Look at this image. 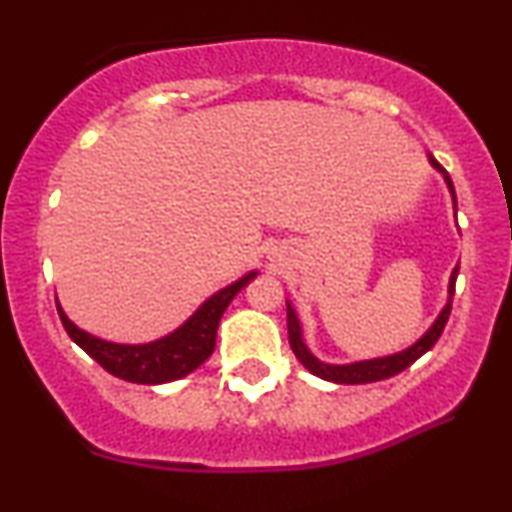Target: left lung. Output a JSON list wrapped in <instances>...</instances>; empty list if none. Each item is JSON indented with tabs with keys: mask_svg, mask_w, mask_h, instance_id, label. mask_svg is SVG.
Returning a JSON list of instances; mask_svg holds the SVG:
<instances>
[{
	"mask_svg": "<svg viewBox=\"0 0 512 512\" xmlns=\"http://www.w3.org/2000/svg\"><path fill=\"white\" fill-rule=\"evenodd\" d=\"M429 164L434 166L436 171L443 176L446 181L448 193L453 197V212H458V200H455V188L451 176L443 166L436 162V159L429 155ZM458 264L451 272V281H448V300L443 305V310L439 312V317L434 319V324L429 326L424 334L417 338L412 346L405 350H398L393 355H384V357H372V360H357V362H348V365H331V362H322L317 355H312V350L305 346V336H303V324H300L298 312L291 305V300H286V312H288V341H291V348L295 357L300 360L307 372L315 374V377L324 379V381H334V384H372V381H381L396 377L398 372L408 369L412 362L420 360V357L427 353V350L434 348V343L439 341V336L443 334V326L448 322V315H451V303H453V293H455V279H458Z\"/></svg>",
	"mask_w": 512,
	"mask_h": 512,
	"instance_id": "left-lung-1",
	"label": "left lung"
}]
</instances>
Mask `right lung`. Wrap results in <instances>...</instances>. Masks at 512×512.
<instances>
[{
    "label": "right lung",
    "mask_w": 512,
    "mask_h": 512,
    "mask_svg": "<svg viewBox=\"0 0 512 512\" xmlns=\"http://www.w3.org/2000/svg\"><path fill=\"white\" fill-rule=\"evenodd\" d=\"M255 276L257 272H248L243 279L233 281L231 286L209 295L205 303L197 307L193 315L178 326V329L150 343L104 341V338L92 336L85 329L73 324L71 319L66 317L64 307L59 305V300L57 310L61 324H64L71 341L83 348L97 365H102L109 374H114V377L131 381V384L157 386L166 384V381L188 377L190 372H195V369L214 353L221 315H224L231 300L236 298Z\"/></svg>",
    "instance_id": "obj_1"
}]
</instances>
